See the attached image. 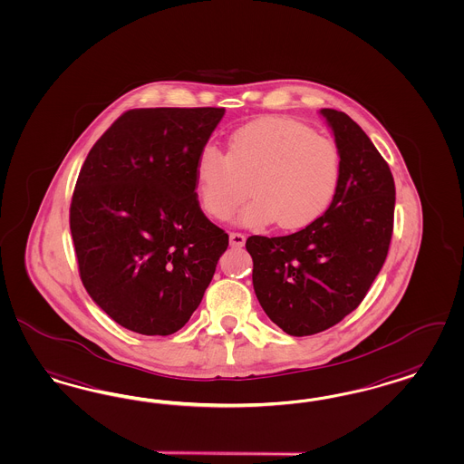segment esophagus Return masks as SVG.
<instances>
[{
    "label": "esophagus",
    "mask_w": 464,
    "mask_h": 464,
    "mask_svg": "<svg viewBox=\"0 0 464 464\" xmlns=\"http://www.w3.org/2000/svg\"><path fill=\"white\" fill-rule=\"evenodd\" d=\"M228 239H230V246H234V247H242L246 244V236L240 232H230Z\"/></svg>",
    "instance_id": "1"
}]
</instances>
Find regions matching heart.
<instances>
[{
    "mask_svg": "<svg viewBox=\"0 0 464 464\" xmlns=\"http://www.w3.org/2000/svg\"><path fill=\"white\" fill-rule=\"evenodd\" d=\"M343 179L337 144L313 134L308 125L287 117H261L230 134L227 153L205 146L194 169L199 205L215 220L240 213L251 227L274 222L301 228L316 222L332 207Z\"/></svg>",
    "mask_w": 464,
    "mask_h": 464,
    "instance_id": "heart-1",
    "label": "heart"
}]
</instances>
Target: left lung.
<instances>
[{
    "label": "left lung",
    "instance_id": "obj_1",
    "mask_svg": "<svg viewBox=\"0 0 464 464\" xmlns=\"http://www.w3.org/2000/svg\"><path fill=\"white\" fill-rule=\"evenodd\" d=\"M322 115L343 156L332 207L299 232L246 240L257 301L294 337L324 332L360 306L394 230V177L387 161L343 111L324 108Z\"/></svg>",
    "mask_w": 464,
    "mask_h": 464
}]
</instances>
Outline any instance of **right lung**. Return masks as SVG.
<instances>
[{
	"label": "right lung",
	"mask_w": 464,
	"mask_h": 464,
	"mask_svg": "<svg viewBox=\"0 0 464 464\" xmlns=\"http://www.w3.org/2000/svg\"><path fill=\"white\" fill-rule=\"evenodd\" d=\"M225 108H138L91 148L72 203L81 280L119 325L170 335L199 306L228 236L198 201L194 169Z\"/></svg>",
	"instance_id": "obj_1"
}]
</instances>
